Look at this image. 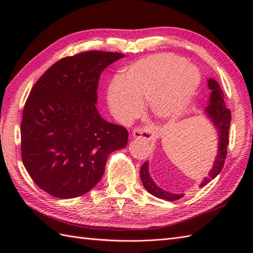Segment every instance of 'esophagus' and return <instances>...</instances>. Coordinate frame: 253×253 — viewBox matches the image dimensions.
I'll return each mask as SVG.
<instances>
[{"label":"esophagus","instance_id":"34e87169","mask_svg":"<svg viewBox=\"0 0 253 253\" xmlns=\"http://www.w3.org/2000/svg\"><path fill=\"white\" fill-rule=\"evenodd\" d=\"M133 138H143L146 140H153L155 138V133L151 128H135L132 130Z\"/></svg>","mask_w":253,"mask_h":253}]
</instances>
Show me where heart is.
I'll return each mask as SVG.
<instances>
[{
    "label": "heart",
    "instance_id": "b5f03b06",
    "mask_svg": "<svg viewBox=\"0 0 253 253\" xmlns=\"http://www.w3.org/2000/svg\"><path fill=\"white\" fill-rule=\"evenodd\" d=\"M107 90L111 111L123 121H129L148 99L153 114L162 120L179 116L195 96L200 75L185 58L173 53H159L128 66Z\"/></svg>",
    "mask_w": 253,
    "mask_h": 253
}]
</instances>
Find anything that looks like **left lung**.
I'll return each instance as SVG.
<instances>
[{"label": "left lung", "instance_id": "left-lung-1", "mask_svg": "<svg viewBox=\"0 0 253 253\" xmlns=\"http://www.w3.org/2000/svg\"><path fill=\"white\" fill-rule=\"evenodd\" d=\"M208 87L211 90V95H210V104L207 106L206 113L208 117L213 123L214 127L216 128L218 133V150L217 155L215 158V162L212 169L210 170L209 176L206 177L200 184V187L206 186L208 182L221 173L223 166L225 163V159L227 155V146H228V136H229V126L230 120H232V113L230 110L227 109L224 102V93L221 90V87L215 80L210 78L208 80ZM140 178L142 181L143 187L146 190L151 193L152 196L159 199L168 201H176L178 199L184 197V195H176V193H170L161 189L159 186L155 185V182L152 180L149 174V163H143L140 169Z\"/></svg>", "mask_w": 253, "mask_h": 253}]
</instances>
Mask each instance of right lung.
Instances as JSON below:
<instances>
[{
    "label": "right lung",
    "mask_w": 253,
    "mask_h": 253,
    "mask_svg": "<svg viewBox=\"0 0 253 253\" xmlns=\"http://www.w3.org/2000/svg\"><path fill=\"white\" fill-rule=\"evenodd\" d=\"M124 56L87 51L64 57L32 87L20 126L21 159L49 195H84L102 178L110 153L127 146L126 128L103 120L95 107L101 73Z\"/></svg>",
    "instance_id": "right-lung-1"
}]
</instances>
